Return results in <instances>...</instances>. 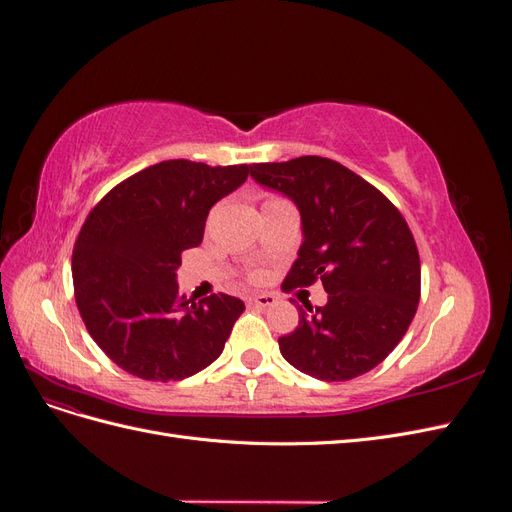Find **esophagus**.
<instances>
[{
  "mask_svg": "<svg viewBox=\"0 0 512 512\" xmlns=\"http://www.w3.org/2000/svg\"><path fill=\"white\" fill-rule=\"evenodd\" d=\"M247 303L265 309V307H273L277 303V297L275 294H254V297L247 299Z\"/></svg>",
  "mask_w": 512,
  "mask_h": 512,
  "instance_id": "obj_1",
  "label": "esophagus"
}]
</instances>
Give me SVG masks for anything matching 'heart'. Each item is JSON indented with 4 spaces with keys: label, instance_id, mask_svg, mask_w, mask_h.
<instances>
[{
    "label": "heart",
    "instance_id": "obj_1",
    "mask_svg": "<svg viewBox=\"0 0 512 512\" xmlns=\"http://www.w3.org/2000/svg\"><path fill=\"white\" fill-rule=\"evenodd\" d=\"M271 200H280V198H267L265 203H271ZM250 280H254V282L262 280V271H252V273H250Z\"/></svg>",
    "mask_w": 512,
    "mask_h": 512
}]
</instances>
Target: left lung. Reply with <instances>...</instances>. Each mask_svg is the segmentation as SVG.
Instances as JSON below:
<instances>
[{"label": "left lung", "mask_w": 512, "mask_h": 512, "mask_svg": "<svg viewBox=\"0 0 512 512\" xmlns=\"http://www.w3.org/2000/svg\"><path fill=\"white\" fill-rule=\"evenodd\" d=\"M250 175L301 211L303 243L284 286L322 282L327 305L299 307L277 339L303 374L342 382L380 365L406 335L421 299V258L404 215L335 160L301 156L252 164Z\"/></svg>", "instance_id": "left-lung-1"}]
</instances>
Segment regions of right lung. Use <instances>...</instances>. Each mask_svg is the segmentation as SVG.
Masks as SVG:
<instances>
[{"mask_svg": "<svg viewBox=\"0 0 512 512\" xmlns=\"http://www.w3.org/2000/svg\"><path fill=\"white\" fill-rule=\"evenodd\" d=\"M250 166L166 160L128 177L89 211L72 252L74 299L89 335L128 374L183 380L211 365L243 301L179 294L181 254L200 245L209 209Z\"/></svg>", "mask_w": 512, "mask_h": 512, "instance_id": "obj_1", "label": "right lung"}]
</instances>
